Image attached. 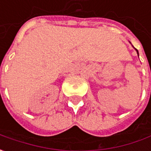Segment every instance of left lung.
Returning a JSON list of instances; mask_svg holds the SVG:
<instances>
[{
  "mask_svg": "<svg viewBox=\"0 0 151 151\" xmlns=\"http://www.w3.org/2000/svg\"><path fill=\"white\" fill-rule=\"evenodd\" d=\"M136 51H137V54H138V55H139V52H138V50H136Z\"/></svg>",
  "mask_w": 151,
  "mask_h": 151,
  "instance_id": "1",
  "label": "left lung"
}]
</instances>
